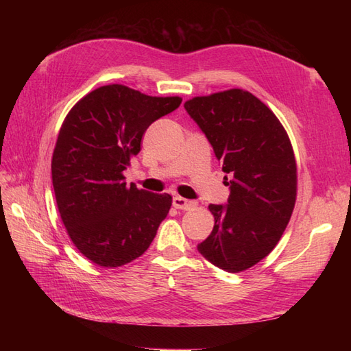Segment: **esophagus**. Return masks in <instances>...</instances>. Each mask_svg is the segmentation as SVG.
<instances>
[{"label":"esophagus","mask_w":351,"mask_h":351,"mask_svg":"<svg viewBox=\"0 0 351 351\" xmlns=\"http://www.w3.org/2000/svg\"><path fill=\"white\" fill-rule=\"evenodd\" d=\"M173 206H174L176 209L187 210V209L195 206V202L187 200V199H184V197H182V196H176V197L173 199Z\"/></svg>","instance_id":"obj_1"}]
</instances>
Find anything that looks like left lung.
<instances>
[{"mask_svg": "<svg viewBox=\"0 0 351 351\" xmlns=\"http://www.w3.org/2000/svg\"><path fill=\"white\" fill-rule=\"evenodd\" d=\"M184 108L230 177L227 205H209L214 230L197 250L227 272L244 271L277 246L293 214L297 167L289 134L267 105L243 89L196 97Z\"/></svg>", "mask_w": 351, "mask_h": 351, "instance_id": "1", "label": "left lung"}]
</instances>
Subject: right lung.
Masks as SVG:
<instances>
[{"instance_id":"obj_1","label":"right lung","mask_w":351,"mask_h":351,"mask_svg":"<svg viewBox=\"0 0 351 351\" xmlns=\"http://www.w3.org/2000/svg\"><path fill=\"white\" fill-rule=\"evenodd\" d=\"M180 104L107 84L83 97L61 125L51 162L57 206L74 246L99 267L142 256L171 208L168 193L129 187L123 173L147 127Z\"/></svg>"}]
</instances>
